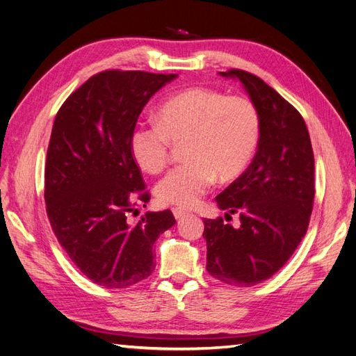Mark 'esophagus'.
Segmentation results:
<instances>
[{"mask_svg": "<svg viewBox=\"0 0 356 356\" xmlns=\"http://www.w3.org/2000/svg\"><path fill=\"white\" fill-rule=\"evenodd\" d=\"M172 212H174V217L177 218V220H181V218H184L186 215L188 213L187 211H184V209H181V208H174L172 209Z\"/></svg>", "mask_w": 356, "mask_h": 356, "instance_id": "1", "label": "esophagus"}]
</instances>
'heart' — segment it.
Instances as JSON below:
<instances>
[{"mask_svg": "<svg viewBox=\"0 0 356 356\" xmlns=\"http://www.w3.org/2000/svg\"><path fill=\"white\" fill-rule=\"evenodd\" d=\"M157 124L132 132L131 153L149 174L165 168L170 143H182L186 160L161 178L154 188L165 204L191 208L211 187L213 177L229 181L250 165L260 141V115L254 104L204 88L170 96L156 111Z\"/></svg>", "mask_w": 356, "mask_h": 356, "instance_id": "obj_1", "label": "heart"}]
</instances>
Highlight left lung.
Wrapping results in <instances>:
<instances>
[{"instance_id": "8db88e82", "label": "left lung", "mask_w": 356, "mask_h": 356, "mask_svg": "<svg viewBox=\"0 0 356 356\" xmlns=\"http://www.w3.org/2000/svg\"><path fill=\"white\" fill-rule=\"evenodd\" d=\"M242 83L260 115L252 163L215 197L239 213L241 225L204 218L207 270L218 281L252 286L272 277L305 238L315 196V160L303 117L261 79L241 70L220 72Z\"/></svg>"}]
</instances>
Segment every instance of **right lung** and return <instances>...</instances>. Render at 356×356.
I'll list each match as a JSON object with an SVG mask.
<instances>
[{
  "label": "right lung",
  "instance_id": "add662e5",
  "mask_svg": "<svg viewBox=\"0 0 356 356\" xmlns=\"http://www.w3.org/2000/svg\"><path fill=\"white\" fill-rule=\"evenodd\" d=\"M177 77L104 71L56 114L44 172L47 215L60 246L93 284L126 288L148 277L154 242L177 222L169 209L129 220L135 193L145 188L131 153L132 132L149 98ZM139 200L148 202V193Z\"/></svg>",
  "mask_w": 356,
  "mask_h": 356
}]
</instances>
